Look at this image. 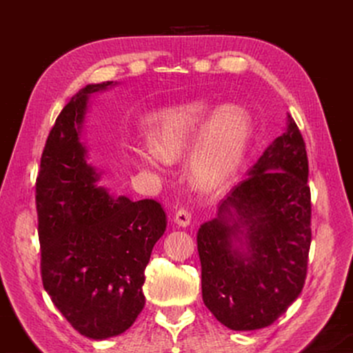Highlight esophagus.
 I'll list each match as a JSON object with an SVG mask.
<instances>
[{"label": "esophagus", "mask_w": 353, "mask_h": 353, "mask_svg": "<svg viewBox=\"0 0 353 353\" xmlns=\"http://www.w3.org/2000/svg\"><path fill=\"white\" fill-rule=\"evenodd\" d=\"M191 221V213L187 210V208H177L174 213V223L181 227H187Z\"/></svg>", "instance_id": "esophagus-1"}]
</instances>
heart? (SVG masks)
<instances>
[{
	"label": "heart",
	"mask_w": 353,
	"mask_h": 353,
	"mask_svg": "<svg viewBox=\"0 0 353 353\" xmlns=\"http://www.w3.org/2000/svg\"><path fill=\"white\" fill-rule=\"evenodd\" d=\"M250 118L240 107L225 105L218 112L202 101L160 112L151 119L152 151H139L143 165L159 160L177 162L194 152L193 181L201 188H218L234 176L246 151Z\"/></svg>",
	"instance_id": "1"
}]
</instances>
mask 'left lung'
Masks as SVG:
<instances>
[{"instance_id": "8db88e82", "label": "left lung", "mask_w": 353, "mask_h": 353, "mask_svg": "<svg viewBox=\"0 0 353 353\" xmlns=\"http://www.w3.org/2000/svg\"><path fill=\"white\" fill-rule=\"evenodd\" d=\"M307 181L305 141L288 115L286 132L199 227L202 299L232 330L271 325L301 294L312 244Z\"/></svg>"}]
</instances>
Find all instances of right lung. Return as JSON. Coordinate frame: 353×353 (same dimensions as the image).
I'll use <instances>...</instances> for the list:
<instances>
[{"mask_svg": "<svg viewBox=\"0 0 353 353\" xmlns=\"http://www.w3.org/2000/svg\"><path fill=\"white\" fill-rule=\"evenodd\" d=\"M113 82L87 85L48 135L35 183L43 288L74 330L92 339L126 332L145 307V270L166 214L154 199L113 198L97 187L79 140L87 101Z\"/></svg>", "mask_w": 353, "mask_h": 353, "instance_id": "1", "label": "right lung"}]
</instances>
